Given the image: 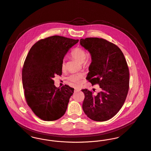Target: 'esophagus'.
Masks as SVG:
<instances>
[{"label": "esophagus", "mask_w": 151, "mask_h": 151, "mask_svg": "<svg viewBox=\"0 0 151 151\" xmlns=\"http://www.w3.org/2000/svg\"><path fill=\"white\" fill-rule=\"evenodd\" d=\"M75 90L76 91H81V89H80L79 88H76Z\"/></svg>", "instance_id": "esophagus-1"}]
</instances>
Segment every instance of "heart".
<instances>
[{
	"label": "heart",
	"instance_id": "b5f03b06",
	"mask_svg": "<svg viewBox=\"0 0 151 151\" xmlns=\"http://www.w3.org/2000/svg\"><path fill=\"white\" fill-rule=\"evenodd\" d=\"M71 55L75 59L77 60L79 63H81V64H83L86 60V56H87V52L86 51L84 50L83 49L81 48V47H78V48L75 49L71 52ZM61 67L63 69H64L65 68V60H63V61L62 63ZM81 78H82V75H81V74H73L69 76L68 79L72 82L78 83V82H79Z\"/></svg>",
	"mask_w": 151,
	"mask_h": 151
}]
</instances>
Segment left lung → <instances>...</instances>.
Wrapping results in <instances>:
<instances>
[{
	"label": "left lung",
	"instance_id": "8db88e82",
	"mask_svg": "<svg viewBox=\"0 0 151 151\" xmlns=\"http://www.w3.org/2000/svg\"><path fill=\"white\" fill-rule=\"evenodd\" d=\"M80 44L91 58L86 79L99 84L97 94L82 90L85 96L82 108L91 120L103 122L114 117L126 100L129 87V70L125 57L115 45L98 37L81 39Z\"/></svg>",
	"mask_w": 151,
	"mask_h": 151
}]
</instances>
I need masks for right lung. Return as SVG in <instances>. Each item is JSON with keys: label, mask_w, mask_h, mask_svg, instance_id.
Masks as SVG:
<instances>
[{"label": "right lung", "mask_w": 151, "mask_h": 151, "mask_svg": "<svg viewBox=\"0 0 151 151\" xmlns=\"http://www.w3.org/2000/svg\"><path fill=\"white\" fill-rule=\"evenodd\" d=\"M79 40L52 36L36 42L31 48L22 72L24 94L34 114L45 121L62 117L74 88L56 87L52 79L62 75V63L69 49Z\"/></svg>", "instance_id": "1"}]
</instances>
